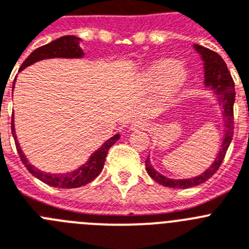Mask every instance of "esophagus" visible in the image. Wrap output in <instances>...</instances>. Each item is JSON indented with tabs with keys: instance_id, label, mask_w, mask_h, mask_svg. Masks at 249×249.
<instances>
[{
	"instance_id": "esophagus-1",
	"label": "esophagus",
	"mask_w": 249,
	"mask_h": 249,
	"mask_svg": "<svg viewBox=\"0 0 249 249\" xmlns=\"http://www.w3.org/2000/svg\"><path fill=\"white\" fill-rule=\"evenodd\" d=\"M149 127V124L145 122V120H138V122L134 123L133 125H131V129H142V130H146Z\"/></svg>"
}]
</instances>
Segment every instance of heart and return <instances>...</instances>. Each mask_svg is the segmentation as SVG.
Here are the masks:
<instances>
[{
	"label": "heart",
	"mask_w": 249,
	"mask_h": 249,
	"mask_svg": "<svg viewBox=\"0 0 249 249\" xmlns=\"http://www.w3.org/2000/svg\"><path fill=\"white\" fill-rule=\"evenodd\" d=\"M187 80V69L181 62L170 60H158L146 71V83L158 85L163 81V99L170 100Z\"/></svg>",
	"instance_id": "heart-1"
}]
</instances>
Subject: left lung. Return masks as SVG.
I'll return each instance as SVG.
<instances>
[{
  "instance_id": "left-lung-1",
  "label": "left lung",
  "mask_w": 249,
  "mask_h": 249,
  "mask_svg": "<svg viewBox=\"0 0 249 249\" xmlns=\"http://www.w3.org/2000/svg\"><path fill=\"white\" fill-rule=\"evenodd\" d=\"M196 50L202 55V59L204 61V73H205V85L212 86L215 94L218 95V99L220 101L222 109H223V119H224V127H226V135H224L223 144L220 149L219 154L215 158L214 163L212 164L211 168L205 170L203 174L190 179H169L164 177L163 174L158 173L157 170L151 166L149 158H146L145 165L146 172L149 176L158 181L159 184L164 187L177 188V189H187V188L196 187L204 181L208 180L209 178L214 176L215 172L219 169L220 164L223 161L226 153L228 150V146L232 142L233 131H234V115H233V104L235 100V90H234V81H233L231 72H229L227 64L224 60L218 55L217 53L212 50L203 47L200 45H194Z\"/></svg>"
}]
</instances>
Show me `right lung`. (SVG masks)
I'll use <instances>...</instances> for the list:
<instances>
[{"mask_svg": "<svg viewBox=\"0 0 249 249\" xmlns=\"http://www.w3.org/2000/svg\"><path fill=\"white\" fill-rule=\"evenodd\" d=\"M79 37L75 36H62V37L57 38V40L50 42V44L44 45V46L38 47L31 53V55L22 62L21 65L20 71L23 70L25 68L30 66V65L35 64L36 61L44 59H53V57H68V59H72V57H81L84 55L83 50L79 46ZM11 131L15 138V144H16L17 153L20 155L21 161L23 165L27 168L32 176L40 179L41 181H44L46 184L51 185L55 188H79L86 185L91 180H94L96 177L101 173L104 168V163H105V158L107 155V151L119 139V134L114 135L107 140L105 144L100 146V149L95 151L94 154L90 157L88 161L84 165H81L79 169L73 170L71 173H66V174H47V173L40 172L38 169L34 168L31 164L27 161L25 154L22 153L20 148V144L16 140V134H15V125L14 120L11 122Z\"/></svg>", "mask_w": 249, "mask_h": 249, "instance_id": "1", "label": "right lung"}]
</instances>
